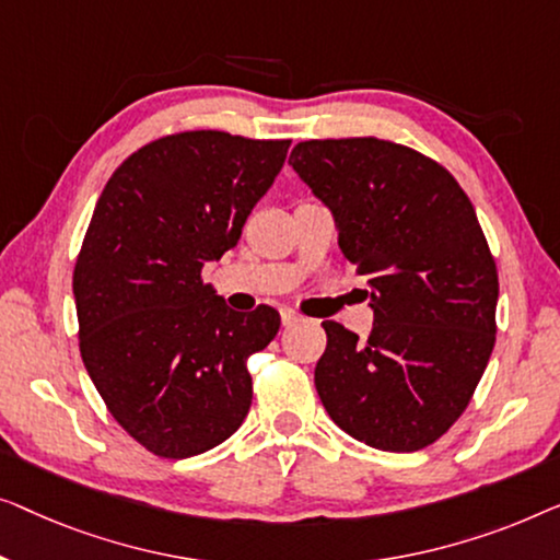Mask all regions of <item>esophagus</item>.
Here are the masks:
<instances>
[{"mask_svg":"<svg viewBox=\"0 0 560 560\" xmlns=\"http://www.w3.org/2000/svg\"><path fill=\"white\" fill-rule=\"evenodd\" d=\"M281 322L283 327H294L299 322H304V317L296 310H281Z\"/></svg>","mask_w":560,"mask_h":560,"instance_id":"34e87169","label":"esophagus"}]
</instances>
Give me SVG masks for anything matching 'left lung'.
Returning a JSON list of instances; mask_svg holds the SVG:
<instances>
[{"mask_svg":"<svg viewBox=\"0 0 560 560\" xmlns=\"http://www.w3.org/2000/svg\"><path fill=\"white\" fill-rule=\"evenodd\" d=\"M289 164L373 287L365 342L322 322V406L362 444L419 452L464 413L494 348L500 281L477 212L452 172L388 139L299 141Z\"/></svg>","mask_w":560,"mask_h":560,"instance_id":"8db88e82","label":"left lung"}]
</instances>
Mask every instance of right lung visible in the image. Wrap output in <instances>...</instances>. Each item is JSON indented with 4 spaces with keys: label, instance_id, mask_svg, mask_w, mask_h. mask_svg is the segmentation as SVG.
<instances>
[{
    "label": "right lung",
    "instance_id": "obj_1",
    "mask_svg": "<svg viewBox=\"0 0 560 560\" xmlns=\"http://www.w3.org/2000/svg\"><path fill=\"white\" fill-rule=\"evenodd\" d=\"M289 144L170 133L126 156L93 210L73 269L78 348L108 413L164 459L223 444L250 408L248 358L281 317L228 310L202 266L238 243Z\"/></svg>",
    "mask_w": 560,
    "mask_h": 560
}]
</instances>
